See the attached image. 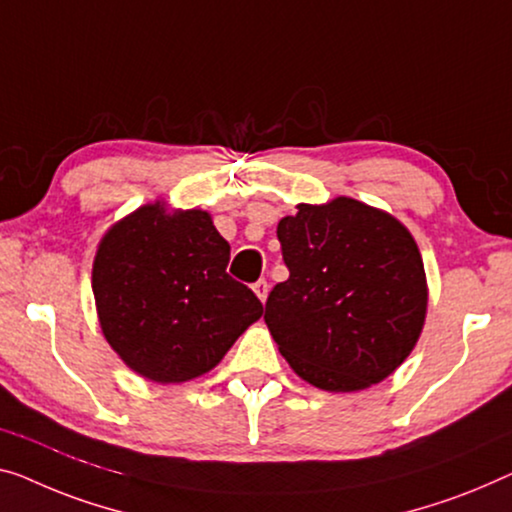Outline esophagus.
Listing matches in <instances>:
<instances>
[{"label":"esophagus","instance_id":"34e87169","mask_svg":"<svg viewBox=\"0 0 512 512\" xmlns=\"http://www.w3.org/2000/svg\"><path fill=\"white\" fill-rule=\"evenodd\" d=\"M253 292L257 294V299L264 303L266 296H269V282H266V280H257L255 285H253Z\"/></svg>","mask_w":512,"mask_h":512}]
</instances>
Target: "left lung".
Instances as JSON below:
<instances>
[{"instance_id": "obj_1", "label": "left lung", "mask_w": 512, "mask_h": 512, "mask_svg": "<svg viewBox=\"0 0 512 512\" xmlns=\"http://www.w3.org/2000/svg\"><path fill=\"white\" fill-rule=\"evenodd\" d=\"M296 209L278 223L289 278L271 289L264 322L308 384L363 391L400 368L423 331L421 253L398 218L352 197Z\"/></svg>"}]
</instances>
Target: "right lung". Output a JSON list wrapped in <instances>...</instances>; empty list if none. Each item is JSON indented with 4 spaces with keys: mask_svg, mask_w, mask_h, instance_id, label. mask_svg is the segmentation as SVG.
I'll list each match as a JSON object with an SVG mask.
<instances>
[{
    "mask_svg": "<svg viewBox=\"0 0 512 512\" xmlns=\"http://www.w3.org/2000/svg\"><path fill=\"white\" fill-rule=\"evenodd\" d=\"M227 264L230 243L207 211L144 204L98 243L91 289L105 340L158 384L213 370L264 312Z\"/></svg>",
    "mask_w": 512,
    "mask_h": 512,
    "instance_id": "add662e5",
    "label": "right lung"
}]
</instances>
